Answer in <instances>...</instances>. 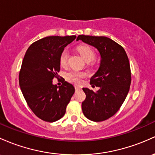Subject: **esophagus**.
Instances as JSON below:
<instances>
[{
    "label": "esophagus",
    "mask_w": 155,
    "mask_h": 155,
    "mask_svg": "<svg viewBox=\"0 0 155 155\" xmlns=\"http://www.w3.org/2000/svg\"><path fill=\"white\" fill-rule=\"evenodd\" d=\"M81 87L80 86H77V85L75 86V90H76V91H79V90H81Z\"/></svg>",
    "instance_id": "1"
}]
</instances>
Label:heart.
Masks as SVG:
<instances>
[{"instance_id": "obj_1", "label": "heart", "mask_w": 155, "mask_h": 155, "mask_svg": "<svg viewBox=\"0 0 155 155\" xmlns=\"http://www.w3.org/2000/svg\"><path fill=\"white\" fill-rule=\"evenodd\" d=\"M78 51L81 54L83 59L86 61V62H91L96 57V54H95L94 51L91 48V47L88 45H80L77 48ZM69 54L68 51L67 49H64L62 52H61L60 55H59V64L62 67H66L68 64V61ZM86 76V74L84 72H79V71H68L67 74H65V79L69 82L73 83V84H79L81 83L82 79Z\"/></svg>"}]
</instances>
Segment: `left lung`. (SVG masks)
Segmentation results:
<instances>
[{
	"mask_svg": "<svg viewBox=\"0 0 155 155\" xmlns=\"http://www.w3.org/2000/svg\"><path fill=\"white\" fill-rule=\"evenodd\" d=\"M81 40L98 49L101 64L92 76L91 84L99 87L97 92L82 88L86 98L81 104L84 116L99 122L110 118L118 112L130 91L131 70L130 62L124 48L106 37L79 35Z\"/></svg>",
	"mask_w": 155,
	"mask_h": 155,
	"instance_id": "8db88e82",
	"label": "left lung"
}]
</instances>
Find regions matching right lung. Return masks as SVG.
<instances>
[{"mask_svg": "<svg viewBox=\"0 0 155 155\" xmlns=\"http://www.w3.org/2000/svg\"><path fill=\"white\" fill-rule=\"evenodd\" d=\"M50 36L32 43L26 51L19 74V84L27 104L44 121L54 122L63 117L75 89L62 78L61 86L52 84L59 79V55L76 38Z\"/></svg>", "mask_w": 155, "mask_h": 155, "instance_id": "right-lung-1", "label": "right lung"}]
</instances>
